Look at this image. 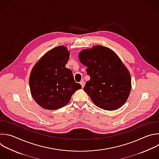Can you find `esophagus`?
<instances>
[{
	"label": "esophagus",
	"instance_id": "obj_1",
	"mask_svg": "<svg viewBox=\"0 0 159 159\" xmlns=\"http://www.w3.org/2000/svg\"><path fill=\"white\" fill-rule=\"evenodd\" d=\"M80 85H81V86H82V88H84V85H85V82L84 81V80H81L80 82Z\"/></svg>",
	"mask_w": 159,
	"mask_h": 159
}]
</instances>
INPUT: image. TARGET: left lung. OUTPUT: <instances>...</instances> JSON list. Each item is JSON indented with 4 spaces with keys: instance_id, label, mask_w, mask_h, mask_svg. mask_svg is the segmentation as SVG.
Wrapping results in <instances>:
<instances>
[{
    "instance_id": "1",
    "label": "left lung",
    "mask_w": 159,
    "mask_h": 159,
    "mask_svg": "<svg viewBox=\"0 0 159 159\" xmlns=\"http://www.w3.org/2000/svg\"><path fill=\"white\" fill-rule=\"evenodd\" d=\"M79 57L90 77L84 90L95 105L106 111L120 108L129 96L131 77L116 53L97 45L82 50Z\"/></svg>"
}]
</instances>
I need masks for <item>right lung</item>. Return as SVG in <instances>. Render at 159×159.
Returning <instances> with one entry per match:
<instances>
[{
  "mask_svg": "<svg viewBox=\"0 0 159 159\" xmlns=\"http://www.w3.org/2000/svg\"><path fill=\"white\" fill-rule=\"evenodd\" d=\"M69 56L66 47H56L47 52L32 69L30 92L42 108L60 109L69 102L77 90L82 89L75 82L72 70L66 67Z\"/></svg>",
  "mask_w": 159,
  "mask_h": 159,
  "instance_id": "add662e5",
  "label": "right lung"
}]
</instances>
